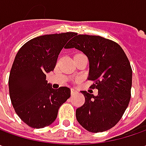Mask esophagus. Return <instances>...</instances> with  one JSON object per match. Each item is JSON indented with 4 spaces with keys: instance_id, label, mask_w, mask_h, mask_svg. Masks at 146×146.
<instances>
[{
    "instance_id": "34e87169",
    "label": "esophagus",
    "mask_w": 146,
    "mask_h": 146,
    "mask_svg": "<svg viewBox=\"0 0 146 146\" xmlns=\"http://www.w3.org/2000/svg\"><path fill=\"white\" fill-rule=\"evenodd\" d=\"M76 92H77V90L75 89H71V94H74Z\"/></svg>"
}]
</instances>
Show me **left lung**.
Segmentation results:
<instances>
[{
	"mask_svg": "<svg viewBox=\"0 0 146 146\" xmlns=\"http://www.w3.org/2000/svg\"><path fill=\"white\" fill-rule=\"evenodd\" d=\"M75 48L89 60L90 86L98 94L82 91L85 103L76 110V117L91 133L104 132L119 121L131 98L133 71L127 56L118 43L97 35H78L66 48Z\"/></svg>",
	"mask_w": 146,
	"mask_h": 146,
	"instance_id": "left-lung-1",
	"label": "left lung"
}]
</instances>
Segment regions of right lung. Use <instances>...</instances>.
Returning <instances> with one entry per match:
<instances>
[{"mask_svg":"<svg viewBox=\"0 0 146 146\" xmlns=\"http://www.w3.org/2000/svg\"><path fill=\"white\" fill-rule=\"evenodd\" d=\"M76 33L45 35L26 43L17 53L9 78L15 112L28 126L42 128L56 120L60 107L70 97V89H52L46 74L54 70L65 43Z\"/></svg>","mask_w":146,"mask_h":146,"instance_id":"add662e5","label":"right lung"}]
</instances>
